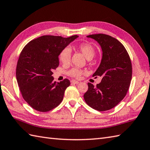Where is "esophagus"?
<instances>
[{
	"instance_id": "obj_1",
	"label": "esophagus",
	"mask_w": 150,
	"mask_h": 150,
	"mask_svg": "<svg viewBox=\"0 0 150 150\" xmlns=\"http://www.w3.org/2000/svg\"><path fill=\"white\" fill-rule=\"evenodd\" d=\"M71 83L76 84H79V81H75V80H72V81H71Z\"/></svg>"
}]
</instances>
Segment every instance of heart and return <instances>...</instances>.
<instances>
[{
  "label": "heart",
  "mask_w": 150,
  "mask_h": 150,
  "mask_svg": "<svg viewBox=\"0 0 150 150\" xmlns=\"http://www.w3.org/2000/svg\"><path fill=\"white\" fill-rule=\"evenodd\" d=\"M76 48L79 52L83 54L84 56L88 60H91L93 59L95 54V49L94 46L92 44L88 42H83L77 46ZM71 51L69 47H65L64 48L59 54V60L62 64H68L71 60ZM83 71L81 69L73 68L71 69H70L68 72V75L73 77L79 78L81 77V75L82 74Z\"/></svg>",
  "instance_id": "obj_1"
}]
</instances>
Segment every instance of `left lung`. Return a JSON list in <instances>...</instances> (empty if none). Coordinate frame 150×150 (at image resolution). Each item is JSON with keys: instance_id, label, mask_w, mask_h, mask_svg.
I'll return each mask as SVG.
<instances>
[{"instance_id": "8db88e82", "label": "left lung", "mask_w": 150, "mask_h": 150, "mask_svg": "<svg viewBox=\"0 0 150 150\" xmlns=\"http://www.w3.org/2000/svg\"><path fill=\"white\" fill-rule=\"evenodd\" d=\"M99 44L103 51L101 62L93 77L99 76L97 86L88 83L84 95L85 102L99 111L111 110L122 100L128 92L132 77L131 60L125 47L117 39L105 34L88 35Z\"/></svg>"}]
</instances>
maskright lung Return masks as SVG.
Listing matches in <instances>:
<instances>
[{
    "instance_id": "obj_1",
    "label": "right lung",
    "mask_w": 150,
    "mask_h": 150,
    "mask_svg": "<svg viewBox=\"0 0 150 150\" xmlns=\"http://www.w3.org/2000/svg\"><path fill=\"white\" fill-rule=\"evenodd\" d=\"M44 35L28 42L21 52L16 69V77L22 97L34 110L46 112L61 103L68 79L53 82V69L59 65L60 52L77 39Z\"/></svg>"
}]
</instances>
